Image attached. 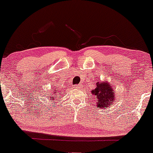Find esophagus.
Wrapping results in <instances>:
<instances>
[{"instance_id": "esophagus-1", "label": "esophagus", "mask_w": 153, "mask_h": 153, "mask_svg": "<svg viewBox=\"0 0 153 153\" xmlns=\"http://www.w3.org/2000/svg\"><path fill=\"white\" fill-rule=\"evenodd\" d=\"M80 85H74L73 88H80Z\"/></svg>"}]
</instances>
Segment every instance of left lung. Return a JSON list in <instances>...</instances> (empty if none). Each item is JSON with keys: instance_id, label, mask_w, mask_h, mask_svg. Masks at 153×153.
I'll use <instances>...</instances> for the list:
<instances>
[{"instance_id": "obj_1", "label": "left lung", "mask_w": 153, "mask_h": 153, "mask_svg": "<svg viewBox=\"0 0 153 153\" xmlns=\"http://www.w3.org/2000/svg\"><path fill=\"white\" fill-rule=\"evenodd\" d=\"M96 88L91 91V95L96 99L97 108H105L112 105L116 101L115 87L110 82H97Z\"/></svg>"}]
</instances>
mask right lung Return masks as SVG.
Instances as JSON below:
<instances>
[{
  "label": "right lung",
  "mask_w": 153,
  "mask_h": 153,
  "mask_svg": "<svg viewBox=\"0 0 153 153\" xmlns=\"http://www.w3.org/2000/svg\"><path fill=\"white\" fill-rule=\"evenodd\" d=\"M53 94H53V95H56V96H57L58 95L57 94H59V92L58 91L57 89H56L55 91H53ZM56 98H57V97H56ZM49 99H50V100H51V101H52V100H53V99H54V97H53V96H50Z\"/></svg>",
  "instance_id": "add662e5"
}]
</instances>
